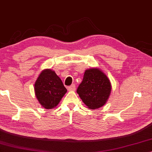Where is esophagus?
<instances>
[{"mask_svg": "<svg viewBox=\"0 0 152 152\" xmlns=\"http://www.w3.org/2000/svg\"><path fill=\"white\" fill-rule=\"evenodd\" d=\"M68 90H69V91H75L76 90L75 85L73 84V85H72L71 86H69V87H68Z\"/></svg>", "mask_w": 152, "mask_h": 152, "instance_id": "1", "label": "esophagus"}]
</instances>
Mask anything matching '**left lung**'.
Here are the masks:
<instances>
[{
    "mask_svg": "<svg viewBox=\"0 0 152 152\" xmlns=\"http://www.w3.org/2000/svg\"><path fill=\"white\" fill-rule=\"evenodd\" d=\"M112 91L110 79L98 68H90L85 72L77 93L91 110L101 107L107 101Z\"/></svg>",
    "mask_w": 152,
    "mask_h": 152,
    "instance_id": "8db88e82",
    "label": "left lung"
}]
</instances>
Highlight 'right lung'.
<instances>
[{
    "mask_svg": "<svg viewBox=\"0 0 152 152\" xmlns=\"http://www.w3.org/2000/svg\"><path fill=\"white\" fill-rule=\"evenodd\" d=\"M36 97L42 107L51 110L56 107L67 92L61 79L51 69L42 70L34 84Z\"/></svg>",
    "mask_w": 152,
    "mask_h": 152,
    "instance_id": "obj_1",
    "label": "right lung"
}]
</instances>
